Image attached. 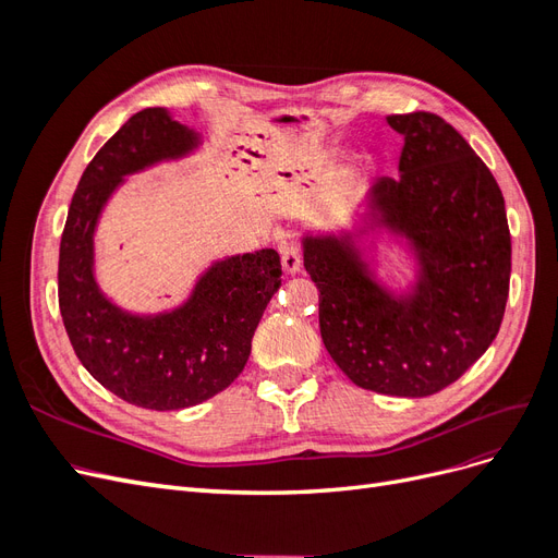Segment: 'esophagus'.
<instances>
[{
	"label": "esophagus",
	"instance_id": "obj_1",
	"mask_svg": "<svg viewBox=\"0 0 558 558\" xmlns=\"http://www.w3.org/2000/svg\"><path fill=\"white\" fill-rule=\"evenodd\" d=\"M281 265L286 275H295L302 267V248L295 244H289L281 248Z\"/></svg>",
	"mask_w": 558,
	"mask_h": 558
}]
</instances>
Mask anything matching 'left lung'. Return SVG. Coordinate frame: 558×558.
I'll use <instances>...</instances> for the list:
<instances>
[{
	"mask_svg": "<svg viewBox=\"0 0 558 558\" xmlns=\"http://www.w3.org/2000/svg\"><path fill=\"white\" fill-rule=\"evenodd\" d=\"M404 137L400 177L369 191V226L402 234L418 275L393 295L349 232L307 234L305 269L332 361L361 388L424 398L459 379L496 340L510 293L512 240L494 174L445 118L386 116Z\"/></svg>",
	"mask_w": 558,
	"mask_h": 558,
	"instance_id": "left-lung-1",
	"label": "left lung"
}]
</instances>
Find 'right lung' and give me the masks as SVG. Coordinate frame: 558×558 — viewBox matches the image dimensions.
<instances>
[{"instance_id":"1","label":"right lung","mask_w":558,"mask_h":558,"mask_svg":"<svg viewBox=\"0 0 558 558\" xmlns=\"http://www.w3.org/2000/svg\"><path fill=\"white\" fill-rule=\"evenodd\" d=\"M197 132L160 107L134 113L83 172L60 240L58 298L83 367L130 404L183 410L221 393L244 369L253 332L281 286L275 248L214 263L181 307L128 314L95 281V226L123 177L189 156Z\"/></svg>"}]
</instances>
